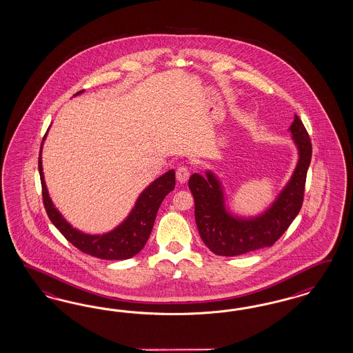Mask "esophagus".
Instances as JSON below:
<instances>
[{
    "label": "esophagus",
    "mask_w": 353,
    "mask_h": 353,
    "mask_svg": "<svg viewBox=\"0 0 353 353\" xmlns=\"http://www.w3.org/2000/svg\"><path fill=\"white\" fill-rule=\"evenodd\" d=\"M189 176H190V171L186 165H180L177 170H176V179L180 183H185V182L189 180Z\"/></svg>",
    "instance_id": "esophagus-1"
}]
</instances>
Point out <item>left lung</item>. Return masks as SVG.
Listing matches in <instances>:
<instances>
[{"label":"left lung","mask_w":353,"mask_h":353,"mask_svg":"<svg viewBox=\"0 0 353 353\" xmlns=\"http://www.w3.org/2000/svg\"><path fill=\"white\" fill-rule=\"evenodd\" d=\"M290 132L299 151V161L288 185L264 214L245 219L228 212L221 182L212 172H205V176L194 173L189 179L198 232L204 245L216 255L238 256L273 246L299 214L312 158V143L298 115Z\"/></svg>","instance_id":"left-lung-1"}]
</instances>
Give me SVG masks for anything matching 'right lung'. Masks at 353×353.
<instances>
[{
  "label": "right lung",
  "instance_id": "right-lung-1",
  "mask_svg": "<svg viewBox=\"0 0 353 353\" xmlns=\"http://www.w3.org/2000/svg\"><path fill=\"white\" fill-rule=\"evenodd\" d=\"M83 92L84 90L77 92L75 96ZM45 137L46 134L43 136V142ZM41 150L39 155V171L43 186V205L50 221L64 235V238L84 254L103 260H125L137 255L149 239L163 199L168 192L174 189V171L171 170L164 173L159 179H157L155 181L151 182L149 186L141 192L128 217L119 225L118 228L105 234H85L72 228V225L68 224L61 212L54 207L43 180Z\"/></svg>",
  "mask_w": 353,
  "mask_h": 353
}]
</instances>
